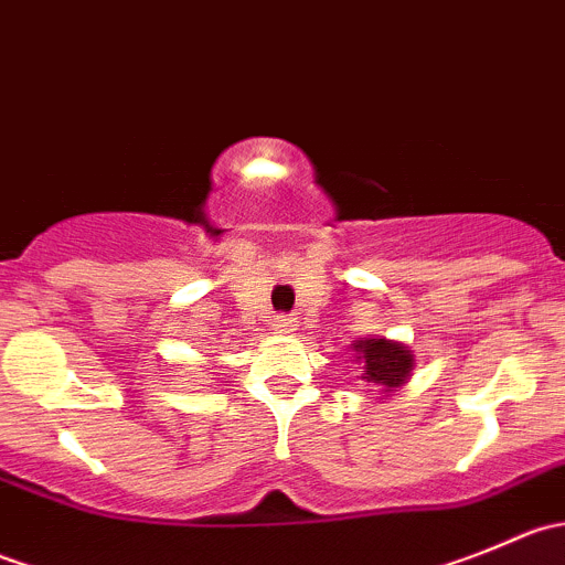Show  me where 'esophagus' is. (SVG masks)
<instances>
[{
    "label": "esophagus",
    "mask_w": 565,
    "mask_h": 565,
    "mask_svg": "<svg viewBox=\"0 0 565 565\" xmlns=\"http://www.w3.org/2000/svg\"><path fill=\"white\" fill-rule=\"evenodd\" d=\"M276 330H278V333H292L295 319L292 317H278L276 319Z\"/></svg>",
    "instance_id": "34e87169"
}]
</instances>
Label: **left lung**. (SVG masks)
<instances>
[{
  "instance_id": "obj_1",
  "label": "left lung",
  "mask_w": 565,
  "mask_h": 565,
  "mask_svg": "<svg viewBox=\"0 0 565 565\" xmlns=\"http://www.w3.org/2000/svg\"><path fill=\"white\" fill-rule=\"evenodd\" d=\"M358 361H363V380L385 393L402 388L415 366L413 352L398 341L388 339H361L355 341Z\"/></svg>"
}]
</instances>
